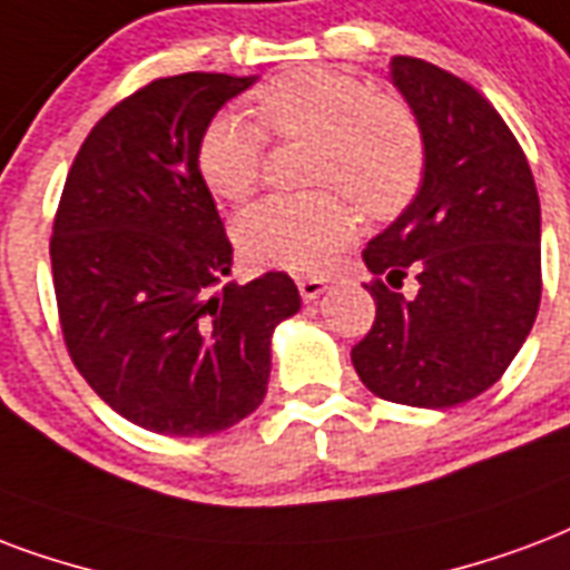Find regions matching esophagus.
Listing matches in <instances>:
<instances>
[{"instance_id": "34e87169", "label": "esophagus", "mask_w": 570, "mask_h": 570, "mask_svg": "<svg viewBox=\"0 0 570 570\" xmlns=\"http://www.w3.org/2000/svg\"><path fill=\"white\" fill-rule=\"evenodd\" d=\"M295 284H298V293H302L304 302H314V298H320L328 289L323 277H298Z\"/></svg>"}]
</instances>
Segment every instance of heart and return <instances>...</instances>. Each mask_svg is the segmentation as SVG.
I'll return each instance as SVG.
<instances>
[{
  "mask_svg": "<svg viewBox=\"0 0 570 570\" xmlns=\"http://www.w3.org/2000/svg\"><path fill=\"white\" fill-rule=\"evenodd\" d=\"M256 125L227 110L208 121L197 167L212 194L250 197L263 179L266 135L314 140L307 179L325 188L272 194L236 220L238 250L256 266L323 272L355 233V206L367 217H394L419 194L428 149L410 107L371 82L341 71H298L266 82L254 95Z\"/></svg>",
  "mask_w": 570,
  "mask_h": 570,
  "instance_id": "heart-1",
  "label": "heart"
}]
</instances>
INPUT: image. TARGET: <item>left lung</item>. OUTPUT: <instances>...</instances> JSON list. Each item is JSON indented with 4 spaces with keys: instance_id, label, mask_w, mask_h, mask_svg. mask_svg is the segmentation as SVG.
Listing matches in <instances>:
<instances>
[{
    "instance_id": "1",
    "label": "left lung",
    "mask_w": 570,
    "mask_h": 570,
    "mask_svg": "<svg viewBox=\"0 0 570 570\" xmlns=\"http://www.w3.org/2000/svg\"><path fill=\"white\" fill-rule=\"evenodd\" d=\"M391 77L424 134L419 197L364 247L376 302L355 373L391 403L449 410L514 362L541 304V206L529 160L475 86L415 56ZM410 274L420 293L396 289Z\"/></svg>"
}]
</instances>
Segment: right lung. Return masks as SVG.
<instances>
[{
	"mask_svg": "<svg viewBox=\"0 0 570 570\" xmlns=\"http://www.w3.org/2000/svg\"><path fill=\"white\" fill-rule=\"evenodd\" d=\"M254 77L190 71L121 98L82 140L53 217L56 307L73 367L121 419L208 436L263 403L272 332L298 311L286 272L233 266L197 167L203 130Z\"/></svg>",
	"mask_w": 570,
	"mask_h": 570,
	"instance_id": "right-lung-1",
	"label": "right lung"
}]
</instances>
